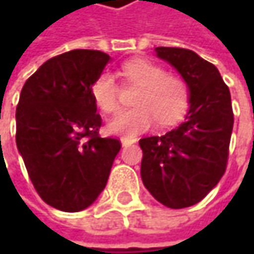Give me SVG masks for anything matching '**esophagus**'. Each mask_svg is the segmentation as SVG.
<instances>
[{"mask_svg": "<svg viewBox=\"0 0 254 254\" xmlns=\"http://www.w3.org/2000/svg\"><path fill=\"white\" fill-rule=\"evenodd\" d=\"M121 142L124 147H127V145H132L133 142H136V138H122Z\"/></svg>", "mask_w": 254, "mask_h": 254, "instance_id": "1", "label": "esophagus"}]
</instances>
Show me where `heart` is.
<instances>
[{"label":"heart","mask_w":254,"mask_h":254,"mask_svg":"<svg viewBox=\"0 0 254 254\" xmlns=\"http://www.w3.org/2000/svg\"><path fill=\"white\" fill-rule=\"evenodd\" d=\"M121 72L125 82L136 85L138 91L133 95L135 107L110 119L107 125L110 133L133 138L150 129L156 121L162 127H169L184 118L190 104V89L182 79L166 75L163 67L148 60L127 62ZM91 94L106 113L115 112L119 106V86L109 72L95 79Z\"/></svg>","instance_id":"heart-1"}]
</instances>
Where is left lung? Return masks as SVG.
<instances>
[{
	"instance_id": "left-lung-1",
	"label": "left lung",
	"mask_w": 254,
	"mask_h": 254,
	"mask_svg": "<svg viewBox=\"0 0 254 254\" xmlns=\"http://www.w3.org/2000/svg\"><path fill=\"white\" fill-rule=\"evenodd\" d=\"M154 51L187 83L190 110L175 129L139 139L141 179L157 201L184 209L203 200L225 174L234 125L231 94L219 70L194 51L172 47Z\"/></svg>"
}]
</instances>
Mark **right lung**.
Listing matches in <instances>:
<instances>
[{"mask_svg":"<svg viewBox=\"0 0 254 254\" xmlns=\"http://www.w3.org/2000/svg\"><path fill=\"white\" fill-rule=\"evenodd\" d=\"M95 50L47 60L25 82L16 109V144L39 197L63 212L89 207L104 190L116 138H101L92 83L110 62Z\"/></svg>","mask_w":254,"mask_h":254,"instance_id":"obj_1","label":"right lung"}]
</instances>
